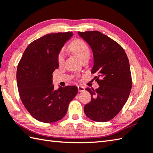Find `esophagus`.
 <instances>
[{
    "label": "esophagus",
    "instance_id": "esophagus-1",
    "mask_svg": "<svg viewBox=\"0 0 153 153\" xmlns=\"http://www.w3.org/2000/svg\"><path fill=\"white\" fill-rule=\"evenodd\" d=\"M77 88H78V91H79V92H81V91H84V90H85L84 87H83V86H81V85L77 86Z\"/></svg>",
    "mask_w": 153,
    "mask_h": 153
}]
</instances>
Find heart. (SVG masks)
Here are the masks:
<instances>
[{
    "mask_svg": "<svg viewBox=\"0 0 153 153\" xmlns=\"http://www.w3.org/2000/svg\"><path fill=\"white\" fill-rule=\"evenodd\" d=\"M69 50L76 55L80 59H83L84 57L90 56V51L87 44L80 39H76L72 41L68 46ZM65 56L63 51H60L57 55V62L59 65H62L64 62Z\"/></svg>",
    "mask_w": 153,
    "mask_h": 153,
    "instance_id": "heart-1",
    "label": "heart"
}]
</instances>
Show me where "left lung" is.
Segmentation results:
<instances>
[{
    "label": "left lung",
    "mask_w": 153,
    "mask_h": 153,
    "mask_svg": "<svg viewBox=\"0 0 153 153\" xmlns=\"http://www.w3.org/2000/svg\"><path fill=\"white\" fill-rule=\"evenodd\" d=\"M91 47L94 55L91 73L99 88L85 89L91 102L85 105L84 112L91 120L100 123L112 120L120 112L128 98L132 88L129 61L124 49L102 33L78 32Z\"/></svg>",
    "instance_id": "left-lung-1"
}]
</instances>
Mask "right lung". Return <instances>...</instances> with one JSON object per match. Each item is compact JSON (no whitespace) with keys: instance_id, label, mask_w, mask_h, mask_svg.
<instances>
[{"instance_id":"1","label":"right lung","mask_w":153,"mask_h":153,"mask_svg":"<svg viewBox=\"0 0 153 153\" xmlns=\"http://www.w3.org/2000/svg\"><path fill=\"white\" fill-rule=\"evenodd\" d=\"M72 32L49 33L30 43L25 50L16 70L19 96L33 118L45 123L64 117L69 102L77 95L76 86L55 90L53 72L59 68L57 55Z\"/></svg>"}]
</instances>
